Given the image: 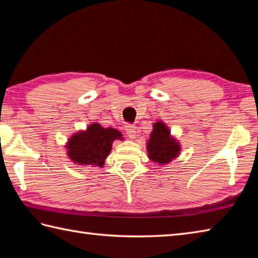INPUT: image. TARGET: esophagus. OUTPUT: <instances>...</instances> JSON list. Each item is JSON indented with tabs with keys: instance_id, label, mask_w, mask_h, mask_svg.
Segmentation results:
<instances>
[{
	"instance_id": "1",
	"label": "esophagus",
	"mask_w": 258,
	"mask_h": 258,
	"mask_svg": "<svg viewBox=\"0 0 258 258\" xmlns=\"http://www.w3.org/2000/svg\"><path fill=\"white\" fill-rule=\"evenodd\" d=\"M125 132H126V134H127L130 139H134L136 136V126L133 124H126Z\"/></svg>"
}]
</instances>
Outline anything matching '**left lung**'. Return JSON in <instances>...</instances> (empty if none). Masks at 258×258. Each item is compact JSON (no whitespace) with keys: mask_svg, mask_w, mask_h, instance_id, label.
Masks as SVG:
<instances>
[{"mask_svg":"<svg viewBox=\"0 0 258 258\" xmlns=\"http://www.w3.org/2000/svg\"><path fill=\"white\" fill-rule=\"evenodd\" d=\"M153 132L147 142V152L150 160L161 164H167L178 155L179 144L173 139L167 126L158 120L153 126Z\"/></svg>","mask_w":258,"mask_h":258,"instance_id":"obj_1","label":"left lung"}]
</instances>
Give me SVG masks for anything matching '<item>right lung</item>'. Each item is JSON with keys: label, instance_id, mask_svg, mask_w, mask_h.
<instances>
[{"label": "right lung", "instance_id": "right-lung-1", "mask_svg": "<svg viewBox=\"0 0 258 258\" xmlns=\"http://www.w3.org/2000/svg\"><path fill=\"white\" fill-rule=\"evenodd\" d=\"M115 140H123L122 134L117 130L104 128L100 124L94 123L86 131H81L69 140L68 155L80 165L102 167Z\"/></svg>", "mask_w": 258, "mask_h": 258}]
</instances>
